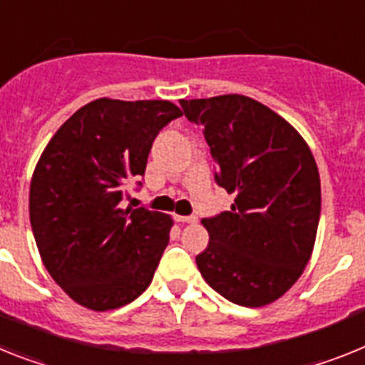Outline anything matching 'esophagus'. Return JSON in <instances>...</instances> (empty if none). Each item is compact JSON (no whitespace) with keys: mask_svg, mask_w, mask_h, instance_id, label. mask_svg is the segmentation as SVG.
<instances>
[{"mask_svg":"<svg viewBox=\"0 0 365 365\" xmlns=\"http://www.w3.org/2000/svg\"><path fill=\"white\" fill-rule=\"evenodd\" d=\"M175 221H179V223H195V221H197V217L195 216H175Z\"/></svg>","mask_w":365,"mask_h":365,"instance_id":"obj_1","label":"esophagus"}]
</instances>
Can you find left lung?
<instances>
[{"label":"left lung","instance_id":"8db88e82","mask_svg":"<svg viewBox=\"0 0 365 365\" xmlns=\"http://www.w3.org/2000/svg\"><path fill=\"white\" fill-rule=\"evenodd\" d=\"M203 127L230 210L201 223L210 242L195 257L208 286L240 307L284 295L312 255L322 214V182L312 151L284 118L247 96L182 99Z\"/></svg>","mask_w":365,"mask_h":365}]
</instances>
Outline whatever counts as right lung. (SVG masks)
I'll return each mask as SVG.
<instances>
[{"instance_id": "right-lung-1", "label": "right lung", "mask_w": 365, "mask_h": 365, "mask_svg": "<svg viewBox=\"0 0 365 365\" xmlns=\"http://www.w3.org/2000/svg\"><path fill=\"white\" fill-rule=\"evenodd\" d=\"M170 101L96 99L62 123L34 168L29 217L53 280L76 303L112 310L151 284L170 242L168 214L123 208L142 186L149 151L171 120Z\"/></svg>"}]
</instances>
